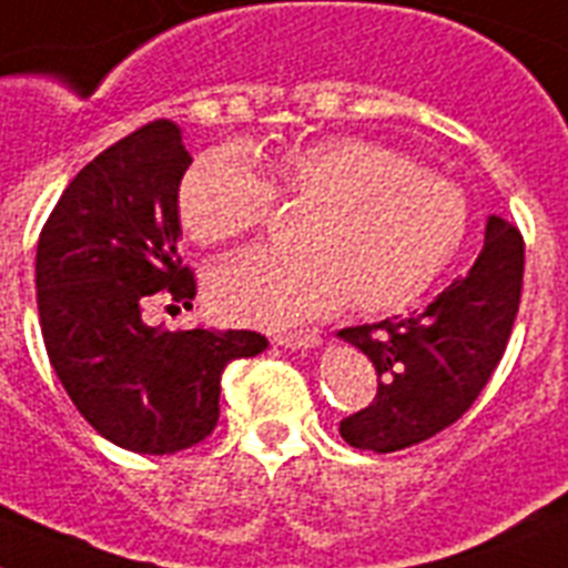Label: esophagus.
<instances>
[{"label": "esophagus", "mask_w": 568, "mask_h": 568, "mask_svg": "<svg viewBox=\"0 0 568 568\" xmlns=\"http://www.w3.org/2000/svg\"><path fill=\"white\" fill-rule=\"evenodd\" d=\"M274 343L283 349H314L321 346V335L317 328H294V332H276Z\"/></svg>", "instance_id": "1"}]
</instances>
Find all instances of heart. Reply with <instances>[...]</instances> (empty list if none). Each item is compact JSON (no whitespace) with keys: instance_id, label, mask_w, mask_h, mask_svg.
<instances>
[{"instance_id":"heart-1","label":"heart","mask_w":568,"mask_h":568,"mask_svg":"<svg viewBox=\"0 0 568 568\" xmlns=\"http://www.w3.org/2000/svg\"><path fill=\"white\" fill-rule=\"evenodd\" d=\"M256 164L222 146L195 159L179 187L181 225L202 245L254 233L274 195L308 211L300 256L245 254L213 271L211 303L227 321L283 326L343 300L355 312H393L413 303L465 240L462 190L389 146L328 138Z\"/></svg>"}]
</instances>
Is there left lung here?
Listing matches in <instances>:
<instances>
[{
  "mask_svg": "<svg viewBox=\"0 0 568 568\" xmlns=\"http://www.w3.org/2000/svg\"><path fill=\"white\" fill-rule=\"evenodd\" d=\"M523 292V236L488 216L470 271L409 317L341 328L337 337L373 361L378 395L343 418L352 447L393 454L436 436L465 416L497 369Z\"/></svg>",
  "mask_w": 568,
  "mask_h": 568,
  "instance_id": "obj_1",
  "label": "left lung"
}]
</instances>
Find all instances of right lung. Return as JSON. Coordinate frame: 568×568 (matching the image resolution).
<instances>
[{"label":"right lung","mask_w":568,"mask_h":568,"mask_svg":"<svg viewBox=\"0 0 568 568\" xmlns=\"http://www.w3.org/2000/svg\"><path fill=\"white\" fill-rule=\"evenodd\" d=\"M190 164L179 123H146L74 175L37 245V306L57 378L100 436L144 456L211 436L225 366L268 346L247 328L170 332L144 321L159 297L193 308V274L179 256Z\"/></svg>","instance_id":"1"}]
</instances>
